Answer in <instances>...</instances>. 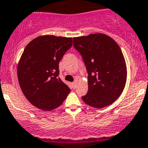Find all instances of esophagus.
I'll list each match as a JSON object with an SVG mask.
<instances>
[{"instance_id": "obj_1", "label": "esophagus", "mask_w": 148, "mask_h": 148, "mask_svg": "<svg viewBox=\"0 0 148 148\" xmlns=\"http://www.w3.org/2000/svg\"><path fill=\"white\" fill-rule=\"evenodd\" d=\"M72 86H73V87L74 88H76V86H77V81H75V82H73V84H72Z\"/></svg>"}]
</instances>
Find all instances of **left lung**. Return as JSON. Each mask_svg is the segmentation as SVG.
<instances>
[{"label":"left lung","instance_id":"left-lung-1","mask_svg":"<svg viewBox=\"0 0 148 148\" xmlns=\"http://www.w3.org/2000/svg\"><path fill=\"white\" fill-rule=\"evenodd\" d=\"M88 73V90L82 99L86 104L102 108L113 103L122 94L127 70L120 46L102 33L73 38Z\"/></svg>","mask_w":148,"mask_h":148}]
</instances>
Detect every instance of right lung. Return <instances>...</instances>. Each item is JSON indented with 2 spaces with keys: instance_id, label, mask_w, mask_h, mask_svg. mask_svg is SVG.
Wrapping results in <instances>:
<instances>
[{
  "instance_id": "obj_1",
  "label": "right lung",
  "mask_w": 148,
  "mask_h": 148,
  "mask_svg": "<svg viewBox=\"0 0 148 148\" xmlns=\"http://www.w3.org/2000/svg\"><path fill=\"white\" fill-rule=\"evenodd\" d=\"M73 45L72 38L39 36L25 47L18 63L17 76L27 100L50 111L62 104L70 89L58 77L59 63Z\"/></svg>"
}]
</instances>
